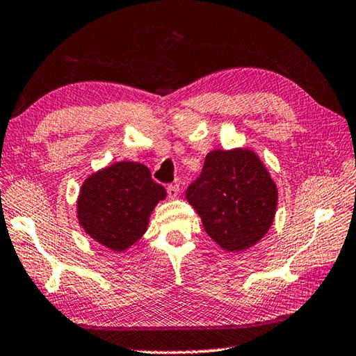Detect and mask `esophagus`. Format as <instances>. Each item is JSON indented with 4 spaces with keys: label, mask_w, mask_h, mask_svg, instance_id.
<instances>
[{
    "label": "esophagus",
    "mask_w": 356,
    "mask_h": 356,
    "mask_svg": "<svg viewBox=\"0 0 356 356\" xmlns=\"http://www.w3.org/2000/svg\"><path fill=\"white\" fill-rule=\"evenodd\" d=\"M166 191H168V198L174 200V198H177L180 188H179L177 184H169L168 187H166Z\"/></svg>",
    "instance_id": "esophagus-1"
}]
</instances>
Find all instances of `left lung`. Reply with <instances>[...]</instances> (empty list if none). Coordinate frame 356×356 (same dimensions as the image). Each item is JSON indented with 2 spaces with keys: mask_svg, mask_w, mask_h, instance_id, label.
I'll list each match as a JSON object with an SVG mask.
<instances>
[{
  "mask_svg": "<svg viewBox=\"0 0 356 356\" xmlns=\"http://www.w3.org/2000/svg\"><path fill=\"white\" fill-rule=\"evenodd\" d=\"M187 201L222 249L241 252L268 233L277 206V187L252 150L209 152Z\"/></svg>",
  "mask_w": 356,
  "mask_h": 356,
  "instance_id": "left-lung-1",
  "label": "left lung"
}]
</instances>
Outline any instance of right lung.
<instances>
[{
    "label": "right lung",
    "mask_w": 356,
    "mask_h": 356,
    "mask_svg": "<svg viewBox=\"0 0 356 356\" xmlns=\"http://www.w3.org/2000/svg\"><path fill=\"white\" fill-rule=\"evenodd\" d=\"M166 190L152 179L147 166L120 161L83 182L77 200L79 223L99 244L123 252L140 239L149 217Z\"/></svg>",
    "instance_id": "1"
}]
</instances>
